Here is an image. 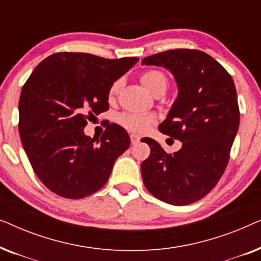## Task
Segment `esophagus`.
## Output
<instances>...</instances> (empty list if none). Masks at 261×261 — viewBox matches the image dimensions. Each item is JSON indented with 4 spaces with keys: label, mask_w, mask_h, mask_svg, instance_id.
<instances>
[{
    "label": "esophagus",
    "mask_w": 261,
    "mask_h": 261,
    "mask_svg": "<svg viewBox=\"0 0 261 261\" xmlns=\"http://www.w3.org/2000/svg\"><path fill=\"white\" fill-rule=\"evenodd\" d=\"M139 141H140V137H138V135H135V134L130 135L132 145H137V144H139Z\"/></svg>",
    "instance_id": "34e87169"
}]
</instances>
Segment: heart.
I'll return each mask as SVG.
<instances>
[{"mask_svg":"<svg viewBox=\"0 0 261 261\" xmlns=\"http://www.w3.org/2000/svg\"><path fill=\"white\" fill-rule=\"evenodd\" d=\"M140 82L147 90L154 96L163 95L166 91L169 81L165 73L159 70H147L141 73ZM121 88V81L117 80L110 85L108 90V101L113 102L116 98ZM117 122L124 129L135 134H144L153 126V117L138 113H122L117 116Z\"/></svg>","mask_w":261,"mask_h":261,"instance_id":"b5f03b06","label":"heart"}]
</instances>
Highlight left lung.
Wrapping results in <instances>:
<instances>
[{"label":"left lung","mask_w":261,"mask_h":261,"mask_svg":"<svg viewBox=\"0 0 261 261\" xmlns=\"http://www.w3.org/2000/svg\"><path fill=\"white\" fill-rule=\"evenodd\" d=\"M142 65L166 67L176 78L178 97L159 130L183 144L170 154L146 139L151 154L141 164L142 180L160 201L191 204L215 188L229 162L240 123L233 78L198 49H169L146 57Z\"/></svg>","instance_id":"1"}]
</instances>
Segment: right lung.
<instances>
[{
	"instance_id": "add662e5",
	"label": "right lung",
	"mask_w": 261,
	"mask_h": 261,
	"mask_svg": "<svg viewBox=\"0 0 261 261\" xmlns=\"http://www.w3.org/2000/svg\"><path fill=\"white\" fill-rule=\"evenodd\" d=\"M138 60L58 52L28 77L19 101V133L33 171L48 190L77 199L108 181L115 160L129 147V135L116 123L107 124L99 139L83 129L88 120L109 109L110 85Z\"/></svg>"
}]
</instances>
